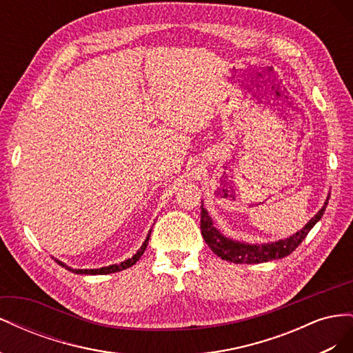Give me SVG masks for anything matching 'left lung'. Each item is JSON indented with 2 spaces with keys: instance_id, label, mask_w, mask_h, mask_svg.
I'll return each instance as SVG.
<instances>
[{
  "instance_id": "1",
  "label": "left lung",
  "mask_w": 353,
  "mask_h": 353,
  "mask_svg": "<svg viewBox=\"0 0 353 353\" xmlns=\"http://www.w3.org/2000/svg\"><path fill=\"white\" fill-rule=\"evenodd\" d=\"M327 201L321 208L316 215L309 221L306 225L293 234L292 237H287L284 240H279L275 243H266V244H248L231 240L219 232V230L213 225V221L209 216L208 210L203 208L201 203V212H200V228H201V236L205 239L206 244L210 248V250L218 254L221 259L234 262V263H262L268 261H275L285 258V256L290 254L296 248L301 244L307 232L314 228L315 223L323 218L324 210L327 208Z\"/></svg>"
}]
</instances>
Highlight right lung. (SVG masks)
Segmentation results:
<instances>
[{
    "label": "right lung",
    "instance_id": "add662e5",
    "mask_svg": "<svg viewBox=\"0 0 353 353\" xmlns=\"http://www.w3.org/2000/svg\"><path fill=\"white\" fill-rule=\"evenodd\" d=\"M152 232V231H150ZM150 232L147 234V239H145V241L143 243V245L140 248V250H138L131 259H126V261H123V262H121L119 265H109V266H103V268H99V270H72V268H69V266H66L65 263L63 262H60V261H57V263L59 265H61V266H65L66 270H69V271H72V272H74V274H85V275H104V274H112V272H119V271H122V270H126V268H130V266H132L138 259L141 258L143 256V253H144V250H145V248H147V244H148V239H150Z\"/></svg>",
    "mask_w": 353,
    "mask_h": 353
}]
</instances>
